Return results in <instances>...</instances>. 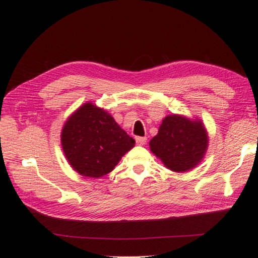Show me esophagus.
<instances>
[{
    "instance_id": "esophagus-1",
    "label": "esophagus",
    "mask_w": 258,
    "mask_h": 258,
    "mask_svg": "<svg viewBox=\"0 0 258 258\" xmlns=\"http://www.w3.org/2000/svg\"><path fill=\"white\" fill-rule=\"evenodd\" d=\"M135 140H137V145L138 146H145L146 142H147V138H145V137H138Z\"/></svg>"
}]
</instances>
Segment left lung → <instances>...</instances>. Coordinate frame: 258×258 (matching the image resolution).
Masks as SVG:
<instances>
[{"label":"left lung","instance_id":"1","mask_svg":"<svg viewBox=\"0 0 258 258\" xmlns=\"http://www.w3.org/2000/svg\"><path fill=\"white\" fill-rule=\"evenodd\" d=\"M208 142L207 130L202 119L172 113L161 121L158 133L151 139L149 146L166 168L184 173L202 163Z\"/></svg>","mask_w":258,"mask_h":258}]
</instances>
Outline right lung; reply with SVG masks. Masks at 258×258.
Masks as SVG:
<instances>
[{
  "label": "right lung",
  "instance_id": "obj_1",
  "mask_svg": "<svg viewBox=\"0 0 258 258\" xmlns=\"http://www.w3.org/2000/svg\"><path fill=\"white\" fill-rule=\"evenodd\" d=\"M61 147L74 171L82 176L107 175L135 146L106 109L87 101L77 108L61 130Z\"/></svg>",
  "mask_w": 258,
  "mask_h": 258
}]
</instances>
